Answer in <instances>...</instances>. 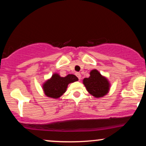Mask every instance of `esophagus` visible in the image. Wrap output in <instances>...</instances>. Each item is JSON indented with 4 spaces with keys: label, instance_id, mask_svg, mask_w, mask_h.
I'll list each match as a JSON object with an SVG mask.
<instances>
[{
    "label": "esophagus",
    "instance_id": "esophagus-1",
    "mask_svg": "<svg viewBox=\"0 0 146 146\" xmlns=\"http://www.w3.org/2000/svg\"><path fill=\"white\" fill-rule=\"evenodd\" d=\"M75 75H76V76L78 77L79 80H80V79H81V74H80V73H75Z\"/></svg>",
    "mask_w": 146,
    "mask_h": 146
}]
</instances>
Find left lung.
I'll use <instances>...</instances> for the list:
<instances>
[{
  "mask_svg": "<svg viewBox=\"0 0 146 146\" xmlns=\"http://www.w3.org/2000/svg\"><path fill=\"white\" fill-rule=\"evenodd\" d=\"M83 84L90 95L95 98H102L108 93L110 83L105 77L102 76L98 70L90 72V77L83 80Z\"/></svg>",
  "mask_w": 146,
  "mask_h": 146,
  "instance_id": "8db88e82",
  "label": "left lung"
}]
</instances>
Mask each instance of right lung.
<instances>
[{
    "label": "right lung",
    "instance_id": "add662e5",
    "mask_svg": "<svg viewBox=\"0 0 146 146\" xmlns=\"http://www.w3.org/2000/svg\"><path fill=\"white\" fill-rule=\"evenodd\" d=\"M78 80L75 75L68 74L66 77H60L58 73H54L51 79L44 82L42 86L44 94L48 98L58 99L66 92L68 84Z\"/></svg>",
    "mask_w": 146,
    "mask_h": 146
}]
</instances>
